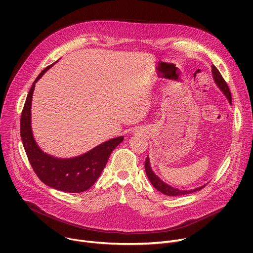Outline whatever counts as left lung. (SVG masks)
Here are the masks:
<instances>
[{
  "mask_svg": "<svg viewBox=\"0 0 253 253\" xmlns=\"http://www.w3.org/2000/svg\"><path fill=\"white\" fill-rule=\"evenodd\" d=\"M212 76H213V80L216 84V86L219 88V90L223 93V95L227 97V99L229 100L230 104H232V95H231V91L229 89L228 84L225 83V81L223 80V78L221 77L220 73L218 72V70L215 68L214 65H212ZM144 168H145V173H147L151 183L154 185V188L157 189L159 192H161L164 195L167 196H181V195H188L197 191H200L201 189H203L206 184L201 185V187L193 189V190H179L176 188L171 187L168 183L164 182L160 177L157 176L155 172L153 171L152 167H151V163H150V158L147 157V160L144 162Z\"/></svg>",
  "mask_w": 253,
  "mask_h": 253,
  "instance_id": "8db88e82",
  "label": "left lung"
}]
</instances>
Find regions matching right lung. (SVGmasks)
<instances>
[{
    "label": "right lung",
    "mask_w": 253,
    "mask_h": 253,
    "mask_svg": "<svg viewBox=\"0 0 253 253\" xmlns=\"http://www.w3.org/2000/svg\"><path fill=\"white\" fill-rule=\"evenodd\" d=\"M53 64L47 66L37 77L26 97L20 118L21 140L34 171L45 184L66 193H82L90 189L98 179L110 155L123 141L124 136L106 140L87 153L74 158L53 157L40 149L32 130L33 93L35 84Z\"/></svg>",
    "instance_id": "obj_1"
}]
</instances>
